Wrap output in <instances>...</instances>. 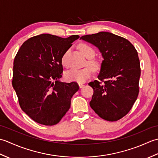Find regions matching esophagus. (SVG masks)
<instances>
[{
    "label": "esophagus",
    "instance_id": "1",
    "mask_svg": "<svg viewBox=\"0 0 158 158\" xmlns=\"http://www.w3.org/2000/svg\"><path fill=\"white\" fill-rule=\"evenodd\" d=\"M83 86H84V85H83V83H79V88H82Z\"/></svg>",
    "mask_w": 158,
    "mask_h": 158
}]
</instances>
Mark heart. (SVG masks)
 <instances>
[{
    "mask_svg": "<svg viewBox=\"0 0 158 158\" xmlns=\"http://www.w3.org/2000/svg\"><path fill=\"white\" fill-rule=\"evenodd\" d=\"M79 48L80 51L87 58L91 59L94 56H95V51L91 47L88 45L84 44H80L79 46ZM66 56H67V52L65 53L62 57V64L63 66L67 65L66 62ZM88 65L91 67L94 70H96L98 69L99 64L98 62L95 61V60H89L88 62ZM92 74V70L89 68H83V69H72L68 71H66L64 73V79L66 81L69 82H77L79 83H84L85 82L89 77H90Z\"/></svg>",
    "mask_w": 158,
    "mask_h": 158,
    "instance_id": "1",
    "label": "heart"
}]
</instances>
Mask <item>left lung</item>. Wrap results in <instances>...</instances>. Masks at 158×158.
Instances as JSON below:
<instances>
[{"instance_id":"1","label":"left lung","mask_w":158,"mask_h":158,"mask_svg":"<svg viewBox=\"0 0 158 158\" xmlns=\"http://www.w3.org/2000/svg\"><path fill=\"white\" fill-rule=\"evenodd\" d=\"M101 53L98 79L88 84L94 89L91 108L103 119L114 122L125 116L139 92L140 61L135 47L127 39L108 32L82 36Z\"/></svg>"}]
</instances>
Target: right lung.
Masks as SVG:
<instances>
[{"label":"right lung","mask_w":158,"mask_h":158,"mask_svg":"<svg viewBox=\"0 0 158 158\" xmlns=\"http://www.w3.org/2000/svg\"><path fill=\"white\" fill-rule=\"evenodd\" d=\"M79 38L42 34L26 41L17 53L13 88L22 110L35 122L55 125L69 110L70 99L79 88L76 82L60 81L62 57Z\"/></svg>","instance_id":"obj_1"}]
</instances>
